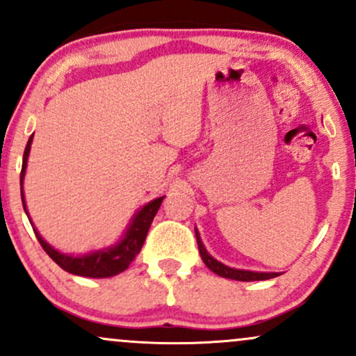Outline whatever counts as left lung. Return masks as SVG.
Masks as SVG:
<instances>
[{
	"instance_id": "1",
	"label": "left lung",
	"mask_w": 356,
	"mask_h": 356,
	"mask_svg": "<svg viewBox=\"0 0 356 356\" xmlns=\"http://www.w3.org/2000/svg\"><path fill=\"white\" fill-rule=\"evenodd\" d=\"M195 239H197V246H199V254H201L204 264L211 269L212 273L216 275L227 277V280H236V281H263V280H271V277L280 276V273H257V271H246V269H236V268H229L226 264H222L220 261L212 257L207 249L204 248L201 234L199 231L195 229Z\"/></svg>"
}]
</instances>
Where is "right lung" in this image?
Returning a JSON list of instances; mask_svg holds the SVG:
<instances>
[{
    "label": "right lung",
    "instance_id": "right-lung-1",
    "mask_svg": "<svg viewBox=\"0 0 356 356\" xmlns=\"http://www.w3.org/2000/svg\"><path fill=\"white\" fill-rule=\"evenodd\" d=\"M31 142H33V136L28 138V144L24 147L22 175H19L23 209L26 212V216H28V209H26V202H24L23 181H24V174H26ZM164 197L165 195H162V197L154 199V201L147 202L145 206H142L140 209L136 212V216H134L132 220H130L129 227H127L124 236H122L113 246L102 248L99 251H92V252H87V254H80V256L67 254V252H61L58 249L50 246V244L40 236V232L33 226L31 219L30 222L31 226H33V231L36 238L40 241V244H42V248L61 269H65L67 273H72V275L83 276V277H110V276L118 275V273L125 271V269L130 266V263L136 259L138 252H140L142 246H144V241L147 238V232H149L150 224H152L155 214H157L159 207H161Z\"/></svg>",
    "mask_w": 356,
    "mask_h": 356
}]
</instances>
